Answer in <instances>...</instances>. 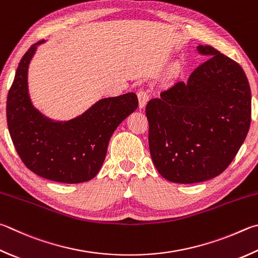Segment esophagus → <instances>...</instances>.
I'll return each mask as SVG.
<instances>
[{"instance_id": "1", "label": "esophagus", "mask_w": 258, "mask_h": 258, "mask_svg": "<svg viewBox=\"0 0 258 258\" xmlns=\"http://www.w3.org/2000/svg\"><path fill=\"white\" fill-rule=\"evenodd\" d=\"M149 92L147 90H144V89H140L139 92H138V98H139V105H140V108H143V107L147 105V102L149 100Z\"/></svg>"}]
</instances>
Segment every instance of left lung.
<instances>
[{
	"label": "left lung",
	"instance_id": "8db88e82",
	"mask_svg": "<svg viewBox=\"0 0 258 258\" xmlns=\"http://www.w3.org/2000/svg\"><path fill=\"white\" fill-rule=\"evenodd\" d=\"M211 57L160 97L149 100V148L163 178L179 184L211 179L227 169L249 131L251 92L241 67L211 46Z\"/></svg>",
	"mask_w": 258,
	"mask_h": 258
}]
</instances>
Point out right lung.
<instances>
[{"label":"right lung","mask_w":258,"mask_h":258,"mask_svg":"<svg viewBox=\"0 0 258 258\" xmlns=\"http://www.w3.org/2000/svg\"><path fill=\"white\" fill-rule=\"evenodd\" d=\"M41 43L23 55L9 90V132L19 157L36 175L67 184L88 181L100 170L117 126L138 108V97L128 92L105 98L68 121L47 118L32 106L28 92V68Z\"/></svg>","instance_id":"add662e5"}]
</instances>
